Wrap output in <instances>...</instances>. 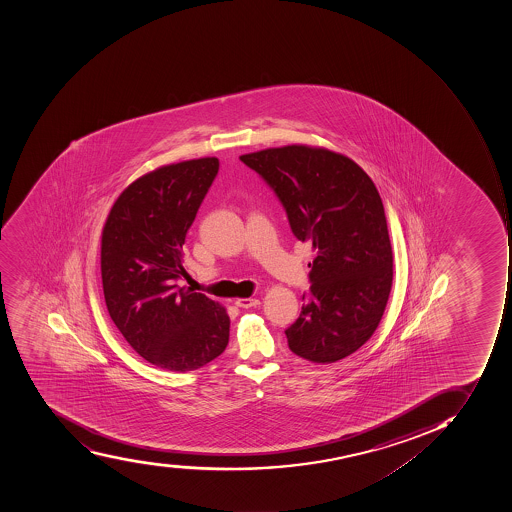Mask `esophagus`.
Returning <instances> with one entry per match:
<instances>
[{"label": "esophagus", "mask_w": 512, "mask_h": 512, "mask_svg": "<svg viewBox=\"0 0 512 512\" xmlns=\"http://www.w3.org/2000/svg\"><path fill=\"white\" fill-rule=\"evenodd\" d=\"M261 304L259 299H253V297H249V299H236L235 305L236 307H241V309H249V307H258Z\"/></svg>", "instance_id": "esophagus-1"}]
</instances>
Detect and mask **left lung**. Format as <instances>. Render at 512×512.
Listing matches in <instances>:
<instances>
[{"label": "left lung", "mask_w": 512, "mask_h": 512, "mask_svg": "<svg viewBox=\"0 0 512 512\" xmlns=\"http://www.w3.org/2000/svg\"><path fill=\"white\" fill-rule=\"evenodd\" d=\"M276 192L295 238L310 241V297L286 330L292 353L328 364L373 337L392 287L383 200L350 157L305 144L240 156Z\"/></svg>", "instance_id": "8db88e82"}]
</instances>
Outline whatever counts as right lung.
Here are the masks:
<instances>
[{
  "mask_svg": "<svg viewBox=\"0 0 512 512\" xmlns=\"http://www.w3.org/2000/svg\"><path fill=\"white\" fill-rule=\"evenodd\" d=\"M217 157L177 162L129 184L102 233L106 309L131 348L159 368L185 373L225 351L230 317L205 294L179 287L185 235L217 177Z\"/></svg>",
  "mask_w": 512,
  "mask_h": 512,
  "instance_id": "add662e5",
  "label": "right lung"
}]
</instances>
